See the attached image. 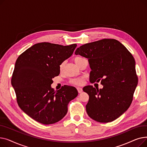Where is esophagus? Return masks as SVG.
<instances>
[{
  "label": "esophagus",
  "instance_id": "1",
  "mask_svg": "<svg viewBox=\"0 0 147 147\" xmlns=\"http://www.w3.org/2000/svg\"><path fill=\"white\" fill-rule=\"evenodd\" d=\"M77 89H78V91L79 93H81V92H82V91H83L82 88H81L80 87H78V88H77Z\"/></svg>",
  "mask_w": 147,
  "mask_h": 147
}]
</instances>
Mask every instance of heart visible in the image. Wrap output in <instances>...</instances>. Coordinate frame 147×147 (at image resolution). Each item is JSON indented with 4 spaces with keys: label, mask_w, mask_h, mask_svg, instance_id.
Here are the masks:
<instances>
[{
    "label": "heart",
    "mask_w": 147,
    "mask_h": 147,
    "mask_svg": "<svg viewBox=\"0 0 147 147\" xmlns=\"http://www.w3.org/2000/svg\"><path fill=\"white\" fill-rule=\"evenodd\" d=\"M83 58L82 57H76L74 58V61L76 63V64H78V63H79V61L80 60H81ZM64 63H62L60 65H59V70L60 71H62L63 70V69L64 68ZM83 82V79L82 78H78V79H72L70 80V83L71 84H75V85H80V84H82Z\"/></svg>",
    "instance_id": "obj_1"
}]
</instances>
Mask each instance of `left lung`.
<instances>
[{
	"instance_id": "1",
	"label": "left lung",
	"mask_w": 147,
	"mask_h": 147,
	"mask_svg": "<svg viewBox=\"0 0 147 147\" xmlns=\"http://www.w3.org/2000/svg\"><path fill=\"white\" fill-rule=\"evenodd\" d=\"M76 55L88 59L90 82H101L102 89L92 86L83 88L89 96L86 112L100 123L111 122L124 113L132 102L138 84L135 61L132 54L120 42L104 38L84 44Z\"/></svg>"
}]
</instances>
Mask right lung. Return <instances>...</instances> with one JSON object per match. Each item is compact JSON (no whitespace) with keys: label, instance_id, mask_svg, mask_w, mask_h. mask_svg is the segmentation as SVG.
I'll return each instance as SVG.
<instances>
[{"label":"right lung","instance_id":"obj_1","mask_svg":"<svg viewBox=\"0 0 147 147\" xmlns=\"http://www.w3.org/2000/svg\"><path fill=\"white\" fill-rule=\"evenodd\" d=\"M76 46L38 43L17 58L11 84L20 109L36 121L43 125L59 121L66 115L69 102L78 96L73 86L56 91L51 86L52 79L59 74V65L72 55Z\"/></svg>","mask_w":147,"mask_h":147}]
</instances>
